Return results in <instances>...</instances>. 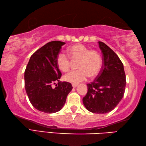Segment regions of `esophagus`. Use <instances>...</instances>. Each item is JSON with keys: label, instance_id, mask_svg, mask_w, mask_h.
<instances>
[{"label": "esophagus", "instance_id": "34e87169", "mask_svg": "<svg viewBox=\"0 0 146 146\" xmlns=\"http://www.w3.org/2000/svg\"><path fill=\"white\" fill-rule=\"evenodd\" d=\"M78 84H72V87L73 88H76V87H77L78 86Z\"/></svg>", "mask_w": 146, "mask_h": 146}]
</instances>
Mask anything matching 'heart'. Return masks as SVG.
Returning a JSON list of instances; mask_svg holds the SVG:
<instances>
[{
  "label": "heart",
  "mask_w": 146,
  "mask_h": 146,
  "mask_svg": "<svg viewBox=\"0 0 146 146\" xmlns=\"http://www.w3.org/2000/svg\"><path fill=\"white\" fill-rule=\"evenodd\" d=\"M68 53L73 61H78L79 70H72L63 76L66 82L78 84L85 81L89 76L94 78L99 74L103 68V59L98 51L90 50L82 44H76L68 48ZM57 65L63 72L69 70L71 61L65 53L60 52L57 56Z\"/></svg>",
  "instance_id": "heart-1"
}]
</instances>
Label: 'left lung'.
<instances>
[{
	"label": "left lung",
	"instance_id": "1",
	"mask_svg": "<svg viewBox=\"0 0 146 146\" xmlns=\"http://www.w3.org/2000/svg\"><path fill=\"white\" fill-rule=\"evenodd\" d=\"M98 43L103 53V68L98 78L87 84L88 92L83 103L89 111L102 114L113 110L121 101L126 81L119 56L104 43Z\"/></svg>",
	"mask_w": 146,
	"mask_h": 146
}]
</instances>
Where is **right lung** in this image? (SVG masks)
<instances>
[{"instance_id":"1","label":"right lung","mask_w":146,"mask_h":146,"mask_svg":"<svg viewBox=\"0 0 146 146\" xmlns=\"http://www.w3.org/2000/svg\"><path fill=\"white\" fill-rule=\"evenodd\" d=\"M65 42L52 41L38 49L31 56L24 72L25 88L32 105L40 111L56 113L63 108L71 83L61 82V73L57 65V56ZM56 81L58 83L53 89Z\"/></svg>"}]
</instances>
